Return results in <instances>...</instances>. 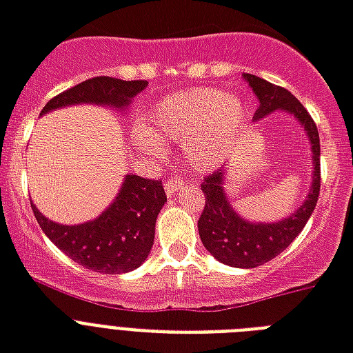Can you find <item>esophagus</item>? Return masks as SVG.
I'll use <instances>...</instances> for the list:
<instances>
[{
	"label": "esophagus",
	"instance_id": "obj_1",
	"mask_svg": "<svg viewBox=\"0 0 353 353\" xmlns=\"http://www.w3.org/2000/svg\"><path fill=\"white\" fill-rule=\"evenodd\" d=\"M182 188H184V180L180 179V176L168 179V182H165V193H168V195H174V193L182 190Z\"/></svg>",
	"mask_w": 353,
	"mask_h": 353
}]
</instances>
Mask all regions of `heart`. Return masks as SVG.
<instances>
[{
  "label": "heart",
  "mask_w": 353,
  "mask_h": 353,
  "mask_svg": "<svg viewBox=\"0 0 353 353\" xmlns=\"http://www.w3.org/2000/svg\"><path fill=\"white\" fill-rule=\"evenodd\" d=\"M152 127L169 138L184 139L185 154L193 168H215L230 151L239 128L245 123V106L234 95L217 90L199 88L171 95L154 108ZM138 141L157 151L158 141L139 128Z\"/></svg>",
  "instance_id": "b5f03b06"
}]
</instances>
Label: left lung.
<instances>
[{
  "instance_id": "1",
  "label": "left lung",
  "mask_w": 353,
  "mask_h": 353,
  "mask_svg": "<svg viewBox=\"0 0 353 353\" xmlns=\"http://www.w3.org/2000/svg\"><path fill=\"white\" fill-rule=\"evenodd\" d=\"M243 77L259 101L254 119L258 121L272 112L285 110L296 117L304 127L313 152V182L310 193L305 196L304 204L293 215L278 223H250L239 217L223 190V169L208 174L201 184L202 193L206 196V204L199 219V236L202 245L221 263L237 269H254L283 252L294 241V237L304 230L305 223L313 214L321 193V139L313 117L289 90L267 83L250 73H245Z\"/></svg>"
}]
</instances>
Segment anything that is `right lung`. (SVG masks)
Instances as JSON below:
<instances>
[{
    "label": "right lung",
    "instance_id": "1",
    "mask_svg": "<svg viewBox=\"0 0 353 353\" xmlns=\"http://www.w3.org/2000/svg\"><path fill=\"white\" fill-rule=\"evenodd\" d=\"M147 81H121L94 77L65 90L43 106L42 114L62 106L94 103L125 110L136 95L145 90ZM168 202L160 180L127 174L119 195L94 221L65 226L43 217L31 204L32 214L43 234L73 261L103 274H121L138 269L151 252L154 225Z\"/></svg>",
    "mask_w": 353,
    "mask_h": 353
}]
</instances>
